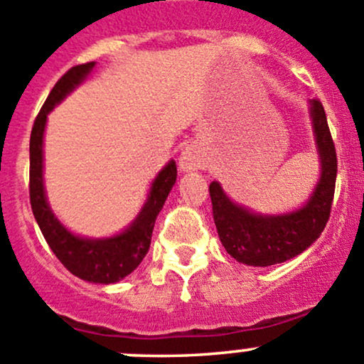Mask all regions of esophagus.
<instances>
[{
    "instance_id": "obj_1",
    "label": "esophagus",
    "mask_w": 364,
    "mask_h": 364,
    "mask_svg": "<svg viewBox=\"0 0 364 364\" xmlns=\"http://www.w3.org/2000/svg\"><path fill=\"white\" fill-rule=\"evenodd\" d=\"M204 165L205 159L197 146L190 144L181 151V156H179V171L181 172L199 171V168H204Z\"/></svg>"
}]
</instances>
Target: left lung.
<instances>
[{
    "instance_id": "left-lung-1",
    "label": "left lung",
    "mask_w": 364,
    "mask_h": 364,
    "mask_svg": "<svg viewBox=\"0 0 364 364\" xmlns=\"http://www.w3.org/2000/svg\"><path fill=\"white\" fill-rule=\"evenodd\" d=\"M310 119L321 178L304 205L282 215H262L232 203L218 181L209 185L213 218L227 253L241 264L273 266L299 255L318 240L331 213L336 183V151L321 100H310Z\"/></svg>"
}]
</instances>
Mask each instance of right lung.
<instances>
[{
    "label": "right lung",
    "instance_id": "add662e5",
    "mask_svg": "<svg viewBox=\"0 0 364 364\" xmlns=\"http://www.w3.org/2000/svg\"><path fill=\"white\" fill-rule=\"evenodd\" d=\"M93 68L95 61L70 68L58 80L36 116L29 139V203L47 245L70 273L79 277L80 280L107 285L128 277L146 257L151 245L155 220L167 200L168 192L174 186L178 168L174 160L161 168L159 176L153 179L148 199L139 215L123 232L116 236H77L56 218L47 203L46 186H43V132H46L47 114L60 102H63L79 84H82Z\"/></svg>",
    "mask_w": 364,
    "mask_h": 364
}]
</instances>
